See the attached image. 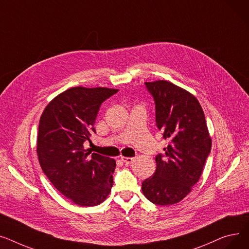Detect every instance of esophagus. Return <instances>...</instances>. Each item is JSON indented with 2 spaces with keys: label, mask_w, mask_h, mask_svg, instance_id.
<instances>
[{
  "label": "esophagus",
  "mask_w": 249,
  "mask_h": 249,
  "mask_svg": "<svg viewBox=\"0 0 249 249\" xmlns=\"http://www.w3.org/2000/svg\"><path fill=\"white\" fill-rule=\"evenodd\" d=\"M122 160L125 165H129L133 162H135V158H127V157H122Z\"/></svg>",
  "instance_id": "34e87169"
}]
</instances>
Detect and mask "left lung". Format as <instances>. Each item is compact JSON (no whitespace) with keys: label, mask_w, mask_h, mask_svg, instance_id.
Instances as JSON below:
<instances>
[{"label":"left lung","mask_w":249,"mask_h":249,"mask_svg":"<svg viewBox=\"0 0 249 249\" xmlns=\"http://www.w3.org/2000/svg\"><path fill=\"white\" fill-rule=\"evenodd\" d=\"M156 105V123L169 140L156 157L155 174L142 184L144 197L157 205L183 200L199 181L212 141L198 99L166 80L144 82Z\"/></svg>","instance_id":"left-lung-1"}]
</instances>
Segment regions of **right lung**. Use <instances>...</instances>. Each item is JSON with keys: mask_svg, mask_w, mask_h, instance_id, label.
<instances>
[{"mask_svg": "<svg viewBox=\"0 0 249 249\" xmlns=\"http://www.w3.org/2000/svg\"><path fill=\"white\" fill-rule=\"evenodd\" d=\"M118 92L107 87H71L54 97L39 123L37 155L49 181L82 207L96 206L111 191L115 160L84 150L90 142L100 105Z\"/></svg>", "mask_w": 249, "mask_h": 249, "instance_id": "right-lung-1", "label": "right lung"}]
</instances>
